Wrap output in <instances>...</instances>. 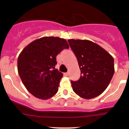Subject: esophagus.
<instances>
[{
  "label": "esophagus",
  "mask_w": 129,
  "mask_h": 129,
  "mask_svg": "<svg viewBox=\"0 0 129 129\" xmlns=\"http://www.w3.org/2000/svg\"><path fill=\"white\" fill-rule=\"evenodd\" d=\"M69 74V72H66V73H64V75L66 76H68Z\"/></svg>",
  "instance_id": "esophagus-1"
}]
</instances>
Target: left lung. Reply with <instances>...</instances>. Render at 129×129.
Masks as SVG:
<instances>
[{"label": "left lung", "instance_id": "8db88e82", "mask_svg": "<svg viewBox=\"0 0 129 129\" xmlns=\"http://www.w3.org/2000/svg\"><path fill=\"white\" fill-rule=\"evenodd\" d=\"M68 42L81 70L79 79L71 81L72 89L84 99L99 96L108 87L114 74L113 57L91 41L70 39Z\"/></svg>", "mask_w": 129, "mask_h": 129}]
</instances>
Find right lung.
Wrapping results in <instances>:
<instances>
[{
	"label": "right lung",
	"mask_w": 129,
	"mask_h": 129,
	"mask_svg": "<svg viewBox=\"0 0 129 129\" xmlns=\"http://www.w3.org/2000/svg\"><path fill=\"white\" fill-rule=\"evenodd\" d=\"M69 48L63 38L45 37L34 40L22 50L17 59V71L31 94L48 100L57 93L63 74L55 69L56 57Z\"/></svg>",
	"instance_id": "1"
}]
</instances>
